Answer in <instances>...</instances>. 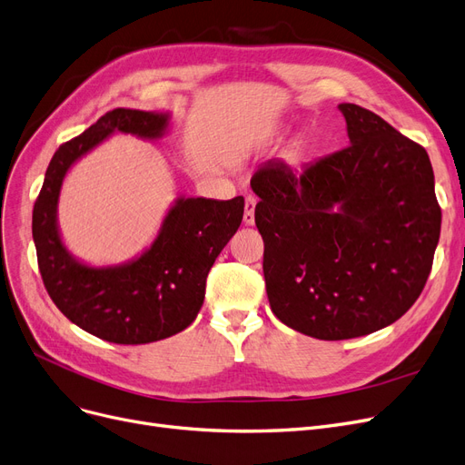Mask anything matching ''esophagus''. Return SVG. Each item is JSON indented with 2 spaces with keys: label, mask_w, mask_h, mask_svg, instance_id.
<instances>
[{
  "label": "esophagus",
  "mask_w": 465,
  "mask_h": 465,
  "mask_svg": "<svg viewBox=\"0 0 465 465\" xmlns=\"http://www.w3.org/2000/svg\"><path fill=\"white\" fill-rule=\"evenodd\" d=\"M254 209H256V197L247 195L245 199V213H243V222L247 226H254Z\"/></svg>",
  "instance_id": "1"
}]
</instances>
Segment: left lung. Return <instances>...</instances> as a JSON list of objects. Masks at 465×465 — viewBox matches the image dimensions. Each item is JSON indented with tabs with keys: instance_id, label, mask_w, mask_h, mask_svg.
I'll return each instance as SVG.
<instances>
[{
	"instance_id": "left-lung-1",
	"label": "left lung",
	"mask_w": 465,
	"mask_h": 465,
	"mask_svg": "<svg viewBox=\"0 0 465 465\" xmlns=\"http://www.w3.org/2000/svg\"><path fill=\"white\" fill-rule=\"evenodd\" d=\"M338 110L348 148L302 171L266 161L251 180L272 312L319 340L365 336L405 315L440 235L428 152L371 110Z\"/></svg>"
}]
</instances>
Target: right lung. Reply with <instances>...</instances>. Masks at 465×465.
<instances>
[{
    "instance_id": "1",
    "label": "right lung",
    "mask_w": 465,
    "mask_h": 465,
    "mask_svg": "<svg viewBox=\"0 0 465 465\" xmlns=\"http://www.w3.org/2000/svg\"><path fill=\"white\" fill-rule=\"evenodd\" d=\"M169 112L117 108L60 146L34 205L32 235L45 289L74 325L114 344H150L190 327L205 300V282L220 251L243 220L245 199L180 195L150 247L112 266L74 256L58 226V199L68 171L112 134L159 140Z\"/></svg>"
}]
</instances>
